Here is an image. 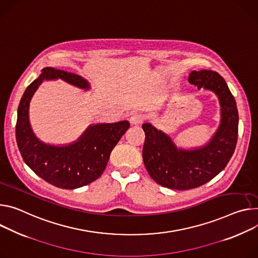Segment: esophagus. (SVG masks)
<instances>
[{
	"instance_id": "34e87169",
	"label": "esophagus",
	"mask_w": 258,
	"mask_h": 258,
	"mask_svg": "<svg viewBox=\"0 0 258 258\" xmlns=\"http://www.w3.org/2000/svg\"><path fill=\"white\" fill-rule=\"evenodd\" d=\"M143 121V116L141 114H133L130 118V122L132 125H139Z\"/></svg>"
}]
</instances>
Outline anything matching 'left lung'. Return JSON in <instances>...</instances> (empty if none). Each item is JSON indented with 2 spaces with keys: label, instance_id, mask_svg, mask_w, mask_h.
I'll return each instance as SVG.
<instances>
[{
  "label": "left lung",
  "instance_id": "8db88e82",
  "mask_svg": "<svg viewBox=\"0 0 258 258\" xmlns=\"http://www.w3.org/2000/svg\"><path fill=\"white\" fill-rule=\"evenodd\" d=\"M188 82L213 92L219 101L220 124L205 145L178 147L169 135L151 123L142 125L147 172L159 185L177 190L197 188L217 176L226 167L238 141V108L225 80L214 71L202 70L191 71Z\"/></svg>",
  "mask_w": 258,
  "mask_h": 258
}]
</instances>
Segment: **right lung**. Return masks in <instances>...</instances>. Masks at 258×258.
Segmentation results:
<instances>
[{"label": "right lung", "mask_w": 258, "mask_h": 258, "mask_svg": "<svg viewBox=\"0 0 258 258\" xmlns=\"http://www.w3.org/2000/svg\"><path fill=\"white\" fill-rule=\"evenodd\" d=\"M61 79L89 90L83 77L54 68H44L26 89L17 109L16 142L20 154L39 177L62 189H75L97 180L104 172L113 148L130 127L126 120L90 124L76 141L67 145L47 144L35 135L30 122V102L44 81Z\"/></svg>", "instance_id": "obj_1"}]
</instances>
